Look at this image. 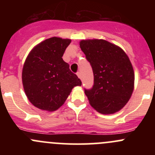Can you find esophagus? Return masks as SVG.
I'll return each instance as SVG.
<instances>
[{
	"mask_svg": "<svg viewBox=\"0 0 155 155\" xmlns=\"http://www.w3.org/2000/svg\"><path fill=\"white\" fill-rule=\"evenodd\" d=\"M76 74H77L78 77H79V79H81V78H82V75H81V73H80V72H78V73H76Z\"/></svg>",
	"mask_w": 155,
	"mask_h": 155,
	"instance_id": "esophagus-1",
	"label": "esophagus"
}]
</instances>
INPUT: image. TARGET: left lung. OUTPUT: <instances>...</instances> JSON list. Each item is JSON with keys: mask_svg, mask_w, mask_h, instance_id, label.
Listing matches in <instances>:
<instances>
[{"mask_svg": "<svg viewBox=\"0 0 155 155\" xmlns=\"http://www.w3.org/2000/svg\"><path fill=\"white\" fill-rule=\"evenodd\" d=\"M79 45L94 73L93 87L85 88L91 106L103 114L118 112L134 91V72L129 58L107 40H82Z\"/></svg>", "mask_w": 155, "mask_h": 155, "instance_id": "1", "label": "left lung"}]
</instances>
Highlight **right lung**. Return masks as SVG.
Masks as SVG:
<instances>
[{
  "mask_svg": "<svg viewBox=\"0 0 155 155\" xmlns=\"http://www.w3.org/2000/svg\"><path fill=\"white\" fill-rule=\"evenodd\" d=\"M71 40L51 37L39 43L28 55L22 70L25 92L34 107L55 111L72 89L82 82L62 58Z\"/></svg>",
  "mask_w": 155,
  "mask_h": 155,
  "instance_id": "1",
  "label": "right lung"
}]
</instances>
